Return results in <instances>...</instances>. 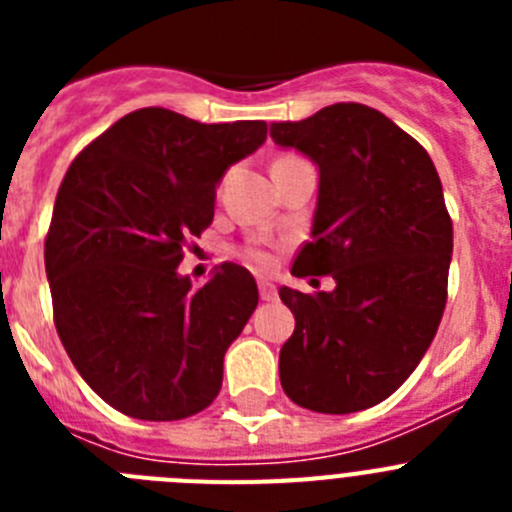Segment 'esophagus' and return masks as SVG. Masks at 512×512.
<instances>
[{
  "label": "esophagus",
  "mask_w": 512,
  "mask_h": 512,
  "mask_svg": "<svg viewBox=\"0 0 512 512\" xmlns=\"http://www.w3.org/2000/svg\"><path fill=\"white\" fill-rule=\"evenodd\" d=\"M259 295L264 302H274L277 300V287L271 282H259Z\"/></svg>",
  "instance_id": "esophagus-1"
}]
</instances>
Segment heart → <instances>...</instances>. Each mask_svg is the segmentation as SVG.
Instances as JSON below:
<instances>
[{"mask_svg":"<svg viewBox=\"0 0 512 512\" xmlns=\"http://www.w3.org/2000/svg\"><path fill=\"white\" fill-rule=\"evenodd\" d=\"M243 256H246V259L256 266L269 264V256H266L264 251H259V248H246V251H243Z\"/></svg>","mask_w":512,"mask_h":512,"instance_id":"heart-1","label":"heart"}]
</instances>
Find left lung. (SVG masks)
<instances>
[{
  "mask_svg": "<svg viewBox=\"0 0 512 512\" xmlns=\"http://www.w3.org/2000/svg\"><path fill=\"white\" fill-rule=\"evenodd\" d=\"M271 138L320 171L312 241L292 274L336 279L318 295L279 289L295 315L279 379L315 413L372 408L413 374L446 307L454 230L441 179L418 140L366 104L271 122Z\"/></svg>",
  "mask_w": 512,
  "mask_h": 512,
  "instance_id": "obj_1",
  "label": "left lung"
}]
</instances>
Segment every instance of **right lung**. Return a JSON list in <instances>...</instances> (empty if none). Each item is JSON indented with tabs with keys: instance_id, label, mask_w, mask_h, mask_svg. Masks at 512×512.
<instances>
[{
	"instance_id": "add662e5",
	"label": "right lung",
	"mask_w": 512,
	"mask_h": 512,
	"mask_svg": "<svg viewBox=\"0 0 512 512\" xmlns=\"http://www.w3.org/2000/svg\"><path fill=\"white\" fill-rule=\"evenodd\" d=\"M266 140L264 120L205 125L164 107L120 117L63 176L45 235L58 338L120 413L182 420L210 405L259 305L243 266L192 289L176 266L212 223L215 187Z\"/></svg>"
}]
</instances>
